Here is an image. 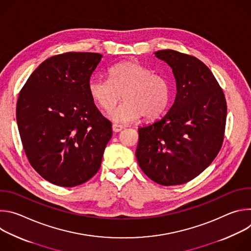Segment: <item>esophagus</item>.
Listing matches in <instances>:
<instances>
[{
	"label": "esophagus",
	"mask_w": 251,
	"mask_h": 251,
	"mask_svg": "<svg viewBox=\"0 0 251 251\" xmlns=\"http://www.w3.org/2000/svg\"><path fill=\"white\" fill-rule=\"evenodd\" d=\"M123 129H124V127L121 126V125H117V124H113V125H112V130H113V132H115V133H118V132L122 131Z\"/></svg>",
	"instance_id": "obj_1"
}]
</instances>
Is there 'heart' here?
Returning a JSON list of instances; mask_svg holds the SVG:
<instances>
[{"label": "heart", "mask_w": 251, "mask_h": 251, "mask_svg": "<svg viewBox=\"0 0 251 251\" xmlns=\"http://www.w3.org/2000/svg\"><path fill=\"white\" fill-rule=\"evenodd\" d=\"M109 79L91 77L87 89L100 108L112 109L123 94L124 101L111 110L108 117L117 124H127L143 116L153 120L161 116L171 100V83L148 67L126 60L108 69Z\"/></svg>", "instance_id": "b5f03b06"}]
</instances>
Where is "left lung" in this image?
Instances as JSON below:
<instances>
[{"label":"left lung","instance_id":"obj_1","mask_svg":"<svg viewBox=\"0 0 251 251\" xmlns=\"http://www.w3.org/2000/svg\"><path fill=\"white\" fill-rule=\"evenodd\" d=\"M154 54L172 68L176 94L161 119L138 128L136 158L157 184L182 185L203 172L219 154L226 101L209 68L197 57L172 50Z\"/></svg>","mask_w":251,"mask_h":251}]
</instances>
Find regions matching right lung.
Segmentation results:
<instances>
[{"mask_svg":"<svg viewBox=\"0 0 251 251\" xmlns=\"http://www.w3.org/2000/svg\"><path fill=\"white\" fill-rule=\"evenodd\" d=\"M103 55L66 52L42 62L17 103V123L25 155L50 183L71 188L99 170L111 122L97 109L87 83Z\"/></svg>","mask_w":251,"mask_h":251,"instance_id":"obj_1","label":"right lung"}]
</instances>
